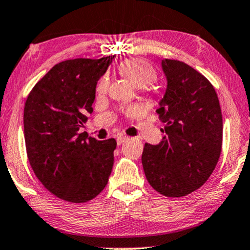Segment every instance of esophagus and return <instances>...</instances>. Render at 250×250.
Returning <instances> with one entry per match:
<instances>
[{"instance_id": "34e87169", "label": "esophagus", "mask_w": 250, "mask_h": 250, "mask_svg": "<svg viewBox=\"0 0 250 250\" xmlns=\"http://www.w3.org/2000/svg\"><path fill=\"white\" fill-rule=\"evenodd\" d=\"M127 139H128V137H127V136H123V135H119V136H118V137H116V144H118V145H121V144H122V143H123V142H125V141H127Z\"/></svg>"}]
</instances>
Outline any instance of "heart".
<instances>
[{"mask_svg":"<svg viewBox=\"0 0 250 250\" xmlns=\"http://www.w3.org/2000/svg\"><path fill=\"white\" fill-rule=\"evenodd\" d=\"M118 72L123 78L127 79L132 85L145 86L149 83L154 81L155 73L146 62L138 61V59H128V61L122 62L118 66ZM108 79L107 76L104 75L99 80L97 84V92L98 94H104L107 89Z\"/></svg>","mask_w":250,"mask_h":250,"instance_id":"b5f03b06","label":"heart"}]
</instances>
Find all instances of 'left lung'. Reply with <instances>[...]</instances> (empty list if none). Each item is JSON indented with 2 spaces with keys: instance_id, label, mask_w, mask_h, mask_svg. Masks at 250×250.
<instances>
[{
  "instance_id": "8db88e82",
  "label": "left lung",
  "mask_w": 250,
  "mask_h": 250,
  "mask_svg": "<svg viewBox=\"0 0 250 250\" xmlns=\"http://www.w3.org/2000/svg\"><path fill=\"white\" fill-rule=\"evenodd\" d=\"M167 80L156 113L165 136L156 145L145 143L142 164L155 191L184 197L207 182L222 151L223 119L211 83L179 61H161Z\"/></svg>"
}]
</instances>
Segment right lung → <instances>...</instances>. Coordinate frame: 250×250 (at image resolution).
<instances>
[{"label":"right lung","mask_w":250,"mask_h":250,"mask_svg":"<svg viewBox=\"0 0 250 250\" xmlns=\"http://www.w3.org/2000/svg\"><path fill=\"white\" fill-rule=\"evenodd\" d=\"M115 56L69 59L55 65L28 95L24 134L33 171L45 188L65 201L82 204L101 193L114 164V138L86 132L96 86Z\"/></svg>","instance_id":"right-lung-1"}]
</instances>
